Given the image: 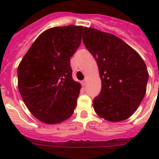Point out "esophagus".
<instances>
[{
  "label": "esophagus",
  "mask_w": 159,
  "mask_h": 159,
  "mask_svg": "<svg viewBox=\"0 0 159 159\" xmlns=\"http://www.w3.org/2000/svg\"><path fill=\"white\" fill-rule=\"evenodd\" d=\"M82 87H85V86L87 85V81H86V80L82 81Z\"/></svg>",
  "instance_id": "esophagus-1"
}]
</instances>
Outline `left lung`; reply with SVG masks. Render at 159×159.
<instances>
[{"instance_id": "obj_1", "label": "left lung", "mask_w": 159, "mask_h": 159, "mask_svg": "<svg viewBox=\"0 0 159 159\" xmlns=\"http://www.w3.org/2000/svg\"><path fill=\"white\" fill-rule=\"evenodd\" d=\"M82 40L95 57L102 90L93 100L96 113L111 122L130 117L145 96L148 72L134 48L117 36L85 27Z\"/></svg>"}]
</instances>
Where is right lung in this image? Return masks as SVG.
I'll return each mask as SVG.
<instances>
[{
	"mask_svg": "<svg viewBox=\"0 0 159 159\" xmlns=\"http://www.w3.org/2000/svg\"><path fill=\"white\" fill-rule=\"evenodd\" d=\"M82 26L43 31L21 60L18 87L29 111L45 124H57L74 111L81 84L72 77L70 57L82 41Z\"/></svg>",
	"mask_w": 159,
	"mask_h": 159,
	"instance_id": "1",
	"label": "right lung"
}]
</instances>
